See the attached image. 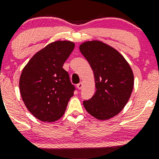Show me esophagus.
<instances>
[{"mask_svg":"<svg viewBox=\"0 0 159 159\" xmlns=\"http://www.w3.org/2000/svg\"><path fill=\"white\" fill-rule=\"evenodd\" d=\"M76 87H77L78 89H81L83 88V83H78V84L76 85Z\"/></svg>","mask_w":159,"mask_h":159,"instance_id":"obj_1","label":"esophagus"}]
</instances>
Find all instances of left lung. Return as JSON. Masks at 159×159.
<instances>
[{"instance_id":"obj_1","label":"left lung","mask_w":159,"mask_h":159,"mask_svg":"<svg viewBox=\"0 0 159 159\" xmlns=\"http://www.w3.org/2000/svg\"><path fill=\"white\" fill-rule=\"evenodd\" d=\"M80 50L93 69L96 88L83 105L95 118L110 119L122 111L130 97L134 83L132 70L120 53L99 41L84 42Z\"/></svg>"}]
</instances>
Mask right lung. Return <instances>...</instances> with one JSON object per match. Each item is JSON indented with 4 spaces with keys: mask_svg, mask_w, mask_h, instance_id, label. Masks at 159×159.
I'll return each instance as SVG.
<instances>
[{
    "mask_svg": "<svg viewBox=\"0 0 159 159\" xmlns=\"http://www.w3.org/2000/svg\"><path fill=\"white\" fill-rule=\"evenodd\" d=\"M74 47L69 41L53 42L37 52L23 68L20 93L28 110L39 120L52 122L65 112L76 88L63 65Z\"/></svg>",
    "mask_w": 159,
    "mask_h": 159,
    "instance_id": "add662e5",
    "label": "right lung"
}]
</instances>
